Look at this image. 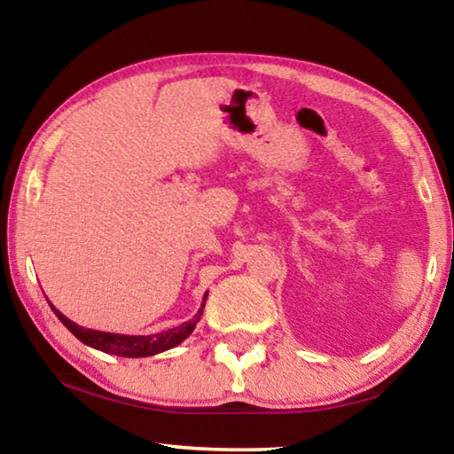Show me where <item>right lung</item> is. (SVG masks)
<instances>
[{"label": "right lung", "mask_w": 454, "mask_h": 454, "mask_svg": "<svg viewBox=\"0 0 454 454\" xmlns=\"http://www.w3.org/2000/svg\"><path fill=\"white\" fill-rule=\"evenodd\" d=\"M206 298H208V292H206L202 298V304H200L198 312L194 314V318H190L184 325L164 330V333L158 334H148V336H129V334H114V333H102V330H91V328H82L80 325H75L67 317H64L56 306H51V310L56 317L64 322V326L70 330V333L80 338L83 344L88 347L102 350L106 355H116V356H126V358H144V356H153L160 355V352L170 350L174 347H178L180 342L186 340V338L194 333L196 325L202 318L204 312V304Z\"/></svg>", "instance_id": "add662e5"}]
</instances>
